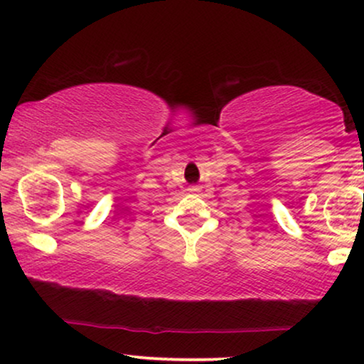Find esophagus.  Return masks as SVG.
<instances>
[{
  "mask_svg": "<svg viewBox=\"0 0 364 364\" xmlns=\"http://www.w3.org/2000/svg\"><path fill=\"white\" fill-rule=\"evenodd\" d=\"M190 191H191V193H196V191H200V186H191Z\"/></svg>",
  "mask_w": 364,
  "mask_h": 364,
  "instance_id": "obj_1",
  "label": "esophagus"
}]
</instances>
